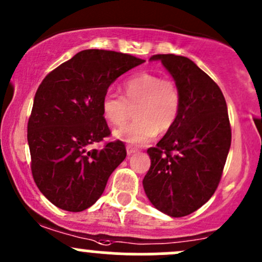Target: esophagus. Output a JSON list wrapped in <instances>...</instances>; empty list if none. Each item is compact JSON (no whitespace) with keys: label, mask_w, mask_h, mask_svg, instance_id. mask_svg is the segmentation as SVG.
I'll use <instances>...</instances> for the list:
<instances>
[{"label":"esophagus","mask_w":262,"mask_h":262,"mask_svg":"<svg viewBox=\"0 0 262 262\" xmlns=\"http://www.w3.org/2000/svg\"><path fill=\"white\" fill-rule=\"evenodd\" d=\"M134 153H137V148H134L132 146H126V155L132 156V155H134Z\"/></svg>","instance_id":"1"}]
</instances>
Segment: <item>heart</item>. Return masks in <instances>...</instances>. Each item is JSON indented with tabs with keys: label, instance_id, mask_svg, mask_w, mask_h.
<instances>
[{
	"label": "heart",
	"instance_id": "1",
	"mask_svg": "<svg viewBox=\"0 0 262 262\" xmlns=\"http://www.w3.org/2000/svg\"><path fill=\"white\" fill-rule=\"evenodd\" d=\"M125 97L115 91L102 96L101 110L113 125H123L138 106L137 121L116 129L114 136L134 146L152 141L157 133H166L175 125L181 110V92L171 80L153 73H138L124 84Z\"/></svg>",
	"mask_w": 262,
	"mask_h": 262
}]
</instances>
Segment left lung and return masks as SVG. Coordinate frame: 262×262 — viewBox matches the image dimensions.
<instances>
[{
    "label": "left lung",
    "mask_w": 262,
    "mask_h": 262,
    "mask_svg": "<svg viewBox=\"0 0 262 262\" xmlns=\"http://www.w3.org/2000/svg\"><path fill=\"white\" fill-rule=\"evenodd\" d=\"M149 60H160L172 76L181 92V110L175 125L147 150L150 167L143 187L156 209L179 218L199 209L218 187L231 125L221 89L191 59L156 54Z\"/></svg>",
    "instance_id": "obj_1"
}]
</instances>
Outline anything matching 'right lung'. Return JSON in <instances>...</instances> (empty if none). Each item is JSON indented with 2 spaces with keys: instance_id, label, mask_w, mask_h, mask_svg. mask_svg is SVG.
<instances>
[{
  "instance_id": "obj_1",
  "label": "right lung",
  "mask_w": 262,
  "mask_h": 262,
  "mask_svg": "<svg viewBox=\"0 0 262 262\" xmlns=\"http://www.w3.org/2000/svg\"><path fill=\"white\" fill-rule=\"evenodd\" d=\"M146 60L113 50L86 49L49 73L34 97L28 123L31 172L55 207L82 212L97 202L126 156L123 142L89 149L110 136L102 96L119 76Z\"/></svg>"
}]
</instances>
